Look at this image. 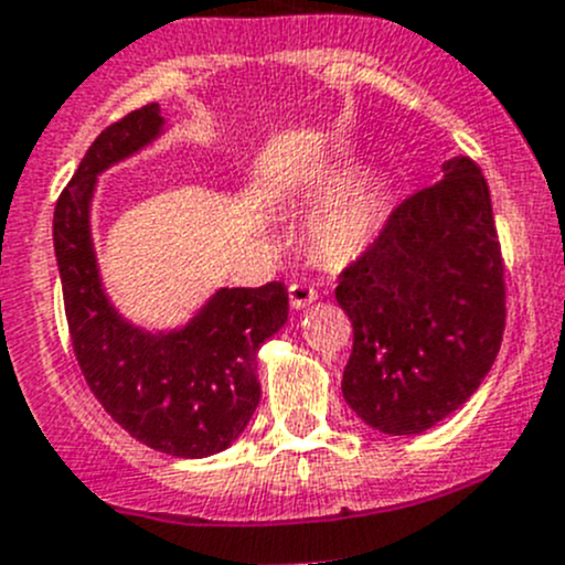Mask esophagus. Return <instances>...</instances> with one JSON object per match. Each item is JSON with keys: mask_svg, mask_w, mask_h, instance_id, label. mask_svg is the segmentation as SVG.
<instances>
[{"mask_svg": "<svg viewBox=\"0 0 565 565\" xmlns=\"http://www.w3.org/2000/svg\"><path fill=\"white\" fill-rule=\"evenodd\" d=\"M317 300V289L309 284H289V303L292 309H306L309 303Z\"/></svg>", "mask_w": 565, "mask_h": 565, "instance_id": "1", "label": "esophagus"}]
</instances>
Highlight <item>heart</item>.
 I'll use <instances>...</instances> for the list:
<instances>
[{"label": "heart", "instance_id": "b5f03b06", "mask_svg": "<svg viewBox=\"0 0 565 565\" xmlns=\"http://www.w3.org/2000/svg\"><path fill=\"white\" fill-rule=\"evenodd\" d=\"M337 182L328 177L326 184ZM388 212V188L377 173H359L328 195L311 217V245L331 265L359 259L377 239Z\"/></svg>", "mask_w": 565, "mask_h": 565}]
</instances>
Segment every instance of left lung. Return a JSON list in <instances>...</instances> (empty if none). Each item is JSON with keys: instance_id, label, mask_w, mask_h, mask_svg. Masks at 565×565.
Masks as SVG:
<instances>
[{"instance_id": "8db88e82", "label": "left lung", "mask_w": 565, "mask_h": 565, "mask_svg": "<svg viewBox=\"0 0 565 565\" xmlns=\"http://www.w3.org/2000/svg\"><path fill=\"white\" fill-rule=\"evenodd\" d=\"M337 303L353 322L342 394L370 428L422 434L478 392L505 331V265L469 157L392 210L339 273Z\"/></svg>"}]
</instances>
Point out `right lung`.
Returning a JSON list of instances; mask_svg holds the SVG:
<instances>
[{
	"label": "right lung",
	"mask_w": 565,
	"mask_h": 565,
	"mask_svg": "<svg viewBox=\"0 0 565 565\" xmlns=\"http://www.w3.org/2000/svg\"><path fill=\"white\" fill-rule=\"evenodd\" d=\"M160 104L109 124L82 157L54 206V256L65 320L93 397L151 450L206 458L239 439L259 405L256 353L287 322L281 281L217 289L184 328L151 333L115 311L98 278L90 239L96 177L162 131Z\"/></svg>",
	"instance_id": "add662e5"
}]
</instances>
